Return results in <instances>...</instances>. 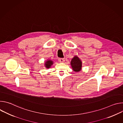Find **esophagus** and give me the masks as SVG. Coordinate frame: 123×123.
I'll use <instances>...</instances> for the list:
<instances>
[{
  "mask_svg": "<svg viewBox=\"0 0 123 123\" xmlns=\"http://www.w3.org/2000/svg\"><path fill=\"white\" fill-rule=\"evenodd\" d=\"M58 61L60 63H64L65 62V60L63 58H59L58 59Z\"/></svg>",
  "mask_w": 123,
  "mask_h": 123,
  "instance_id": "esophagus-1",
  "label": "esophagus"
}]
</instances>
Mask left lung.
Segmentation results:
<instances>
[{"mask_svg":"<svg viewBox=\"0 0 123 123\" xmlns=\"http://www.w3.org/2000/svg\"><path fill=\"white\" fill-rule=\"evenodd\" d=\"M71 65L74 72H80L82 69V62L77 55H75L72 59Z\"/></svg>","mask_w":123,"mask_h":123,"instance_id":"1","label":"left lung"}]
</instances>
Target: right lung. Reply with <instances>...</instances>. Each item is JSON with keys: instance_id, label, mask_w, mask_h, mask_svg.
Masks as SVG:
<instances>
[{"instance_id": "obj_1", "label": "right lung", "mask_w": 123, "mask_h": 123, "mask_svg": "<svg viewBox=\"0 0 123 123\" xmlns=\"http://www.w3.org/2000/svg\"><path fill=\"white\" fill-rule=\"evenodd\" d=\"M53 64H54V62L52 61L51 60L48 59L47 60L45 61L44 66H45V68H49L51 67V66L52 65H53Z\"/></svg>"}]
</instances>
